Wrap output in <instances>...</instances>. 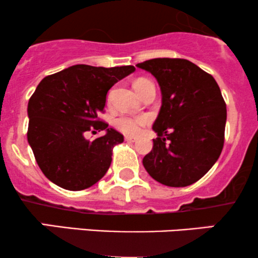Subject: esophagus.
Wrapping results in <instances>:
<instances>
[{
  "label": "esophagus",
  "mask_w": 258,
  "mask_h": 258,
  "mask_svg": "<svg viewBox=\"0 0 258 258\" xmlns=\"http://www.w3.org/2000/svg\"><path fill=\"white\" fill-rule=\"evenodd\" d=\"M138 139L136 138H132V136H125V141L126 142H135Z\"/></svg>",
  "instance_id": "34e87169"
}]
</instances>
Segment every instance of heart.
<instances>
[{
  "instance_id": "1",
  "label": "heart",
  "mask_w": 258,
  "mask_h": 258,
  "mask_svg": "<svg viewBox=\"0 0 258 258\" xmlns=\"http://www.w3.org/2000/svg\"><path fill=\"white\" fill-rule=\"evenodd\" d=\"M151 83L150 81L146 78H139L138 81H135L134 87L136 92H140L146 84ZM150 117L146 114H141V116H129V114H123L114 119V126L119 130L120 133L125 135L135 136L139 135L141 133V130L144 126H146L150 123Z\"/></svg>"
}]
</instances>
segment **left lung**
<instances>
[{"label":"left lung","instance_id":"left-lung-1","mask_svg":"<svg viewBox=\"0 0 258 258\" xmlns=\"http://www.w3.org/2000/svg\"><path fill=\"white\" fill-rule=\"evenodd\" d=\"M136 66L151 72L162 90L153 124L158 138L142 164L165 186H189L210 170L225 144L227 108L219 84L186 59L158 57Z\"/></svg>","mask_w":258,"mask_h":258}]
</instances>
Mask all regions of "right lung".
<instances>
[{
	"mask_svg": "<svg viewBox=\"0 0 258 258\" xmlns=\"http://www.w3.org/2000/svg\"><path fill=\"white\" fill-rule=\"evenodd\" d=\"M135 71L134 66L75 65L39 82L29 100L27 141L48 180L69 190L89 188L107 172L112 150L123 135L100 120L111 87ZM106 130L87 141L88 131Z\"/></svg>",
	"mask_w": 258,
	"mask_h": 258,
	"instance_id": "1",
	"label": "right lung"
}]
</instances>
